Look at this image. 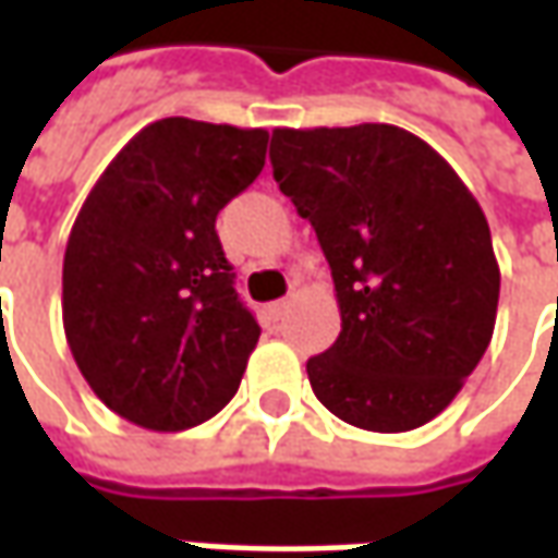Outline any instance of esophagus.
<instances>
[{"label":"esophagus","instance_id":"obj_1","mask_svg":"<svg viewBox=\"0 0 558 558\" xmlns=\"http://www.w3.org/2000/svg\"><path fill=\"white\" fill-rule=\"evenodd\" d=\"M287 311H290V302H287V299H280V302H271V305L265 308V314H268L271 320H283V317H287Z\"/></svg>","mask_w":558,"mask_h":558}]
</instances>
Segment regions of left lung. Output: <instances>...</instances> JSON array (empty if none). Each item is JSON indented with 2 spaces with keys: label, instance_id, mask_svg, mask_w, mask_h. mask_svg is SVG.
Returning a JSON list of instances; mask_svg holds the SVG:
<instances>
[{
  "label": "left lung",
  "instance_id": "obj_1",
  "mask_svg": "<svg viewBox=\"0 0 558 558\" xmlns=\"http://www.w3.org/2000/svg\"><path fill=\"white\" fill-rule=\"evenodd\" d=\"M268 158L317 231L342 311L336 344L308 360L314 397L375 434L437 418L495 329L501 271L483 207L393 124L278 128Z\"/></svg>",
  "mask_w": 558,
  "mask_h": 558
}]
</instances>
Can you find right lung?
Returning <instances> with one entry per match:
<instances>
[{
  "label": "right lung",
  "mask_w": 558,
  "mask_h": 558,
  "mask_svg": "<svg viewBox=\"0 0 558 558\" xmlns=\"http://www.w3.org/2000/svg\"><path fill=\"white\" fill-rule=\"evenodd\" d=\"M268 131L151 121L112 158L63 256V329L106 407L185 430L234 397L259 324L234 290L216 216L265 168Z\"/></svg>",
  "instance_id": "right-lung-1"
}]
</instances>
